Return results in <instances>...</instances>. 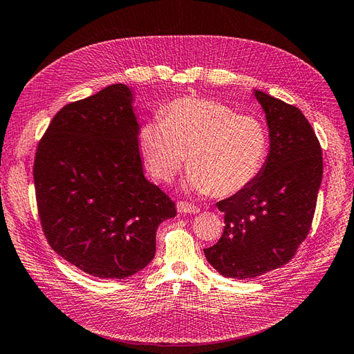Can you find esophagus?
<instances>
[{
	"instance_id": "34e87169",
	"label": "esophagus",
	"mask_w": 354,
	"mask_h": 354,
	"mask_svg": "<svg viewBox=\"0 0 354 354\" xmlns=\"http://www.w3.org/2000/svg\"><path fill=\"white\" fill-rule=\"evenodd\" d=\"M176 208H178V212H180V214H196V212H199V207H196V205H192L188 202H178L176 203Z\"/></svg>"
}]
</instances>
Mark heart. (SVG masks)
Listing matches in <instances>:
<instances>
[{
  "label": "heart",
  "mask_w": 354,
  "mask_h": 354,
  "mask_svg": "<svg viewBox=\"0 0 354 354\" xmlns=\"http://www.w3.org/2000/svg\"><path fill=\"white\" fill-rule=\"evenodd\" d=\"M138 131V146L151 175L169 183L184 166V187L199 194L232 196L261 174L268 152L262 122L231 106L201 97H180Z\"/></svg>",
  "instance_id": "obj_1"
}]
</instances>
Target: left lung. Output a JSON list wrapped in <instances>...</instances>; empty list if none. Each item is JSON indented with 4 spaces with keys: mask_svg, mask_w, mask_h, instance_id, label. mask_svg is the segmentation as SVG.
I'll return each instance as SVG.
<instances>
[{
    "mask_svg": "<svg viewBox=\"0 0 354 354\" xmlns=\"http://www.w3.org/2000/svg\"><path fill=\"white\" fill-rule=\"evenodd\" d=\"M253 95L266 113L270 151L253 183L217 208L225 214L220 240L205 249L221 276L250 279L285 266L305 241L323 178V152L297 106L261 90Z\"/></svg>",
    "mask_w": 354,
    "mask_h": 354,
    "instance_id": "obj_1",
    "label": "left lung"
}]
</instances>
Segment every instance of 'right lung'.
<instances>
[{"label":"right lung","instance_id":"1","mask_svg":"<svg viewBox=\"0 0 354 354\" xmlns=\"http://www.w3.org/2000/svg\"><path fill=\"white\" fill-rule=\"evenodd\" d=\"M133 92L111 84L64 105L39 142V218L55 253L84 273L123 279L155 257L175 203L143 174Z\"/></svg>","mask_w":354,"mask_h":354}]
</instances>
